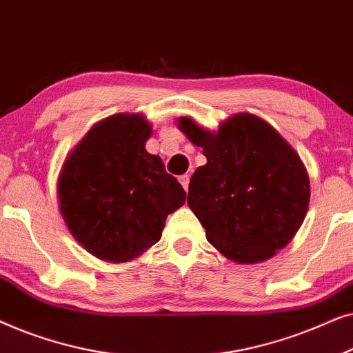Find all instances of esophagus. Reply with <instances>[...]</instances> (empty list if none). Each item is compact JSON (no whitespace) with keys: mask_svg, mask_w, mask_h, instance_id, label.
<instances>
[{"mask_svg":"<svg viewBox=\"0 0 353 353\" xmlns=\"http://www.w3.org/2000/svg\"><path fill=\"white\" fill-rule=\"evenodd\" d=\"M178 180H180L181 186L185 188V190L188 191V186H190V175H181L180 178H178Z\"/></svg>","mask_w":353,"mask_h":353,"instance_id":"34e87169","label":"esophagus"}]
</instances>
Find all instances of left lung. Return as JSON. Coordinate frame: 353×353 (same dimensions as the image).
<instances>
[{
	"mask_svg": "<svg viewBox=\"0 0 353 353\" xmlns=\"http://www.w3.org/2000/svg\"><path fill=\"white\" fill-rule=\"evenodd\" d=\"M178 127L207 157L188 192L207 241L238 263L273 257L301 228L310 201V181L297 152L252 114L234 115L216 133L188 117Z\"/></svg>",
	"mask_w": 353,
	"mask_h": 353,
	"instance_id": "obj_1",
	"label": "left lung"
}]
</instances>
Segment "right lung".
<instances>
[{
    "label": "right lung",
    "instance_id": "right-lung-1",
    "mask_svg": "<svg viewBox=\"0 0 353 353\" xmlns=\"http://www.w3.org/2000/svg\"><path fill=\"white\" fill-rule=\"evenodd\" d=\"M151 133L141 115H114L86 133L61 170V215L101 260L138 257L161 239L167 215L186 201L162 159L144 148Z\"/></svg>",
    "mask_w": 353,
    "mask_h": 353
}]
</instances>
